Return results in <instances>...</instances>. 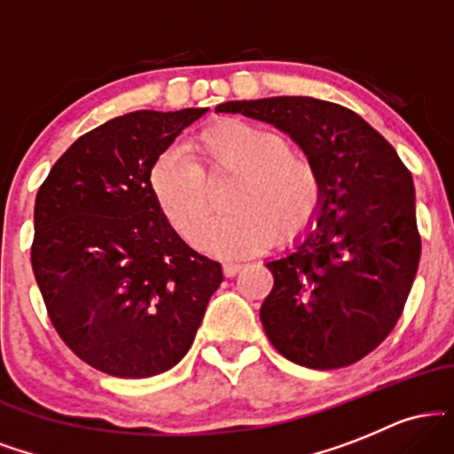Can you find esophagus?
I'll list each match as a JSON object with an SVG mask.
<instances>
[{"instance_id": "esophagus-1", "label": "esophagus", "mask_w": 454, "mask_h": 454, "mask_svg": "<svg viewBox=\"0 0 454 454\" xmlns=\"http://www.w3.org/2000/svg\"><path fill=\"white\" fill-rule=\"evenodd\" d=\"M222 270H223V275H226V278H234V275H237L239 270H241V264H237V262H223Z\"/></svg>"}]
</instances>
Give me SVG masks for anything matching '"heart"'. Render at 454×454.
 <instances>
[{"mask_svg": "<svg viewBox=\"0 0 454 454\" xmlns=\"http://www.w3.org/2000/svg\"><path fill=\"white\" fill-rule=\"evenodd\" d=\"M192 161L164 151L149 170V190L168 226L192 239L209 213L206 179L232 175L226 207L196 234V247L220 258H245L270 243L293 241L322 205V175L314 158L279 132L241 117H222L187 143Z\"/></svg>", "mask_w": 454, "mask_h": 454, "instance_id": "heart-1", "label": "heart"}]
</instances>
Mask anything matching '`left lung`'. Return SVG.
Listing matches in <instances>:
<instances>
[{
	"instance_id": "1",
	"label": "left lung",
	"mask_w": 454,
	"mask_h": 454,
	"mask_svg": "<svg viewBox=\"0 0 454 454\" xmlns=\"http://www.w3.org/2000/svg\"><path fill=\"white\" fill-rule=\"evenodd\" d=\"M215 113L267 121L314 158L322 205L294 249L269 260L260 320L281 356L309 369L361 361L397 325L420 260L414 184L363 117L305 96L223 102Z\"/></svg>"
}]
</instances>
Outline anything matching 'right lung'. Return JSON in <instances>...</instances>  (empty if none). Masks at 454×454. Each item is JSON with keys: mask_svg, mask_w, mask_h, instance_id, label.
<instances>
[{"mask_svg": "<svg viewBox=\"0 0 454 454\" xmlns=\"http://www.w3.org/2000/svg\"><path fill=\"white\" fill-rule=\"evenodd\" d=\"M207 111L114 117L74 140L35 196L31 267L51 322L108 376L175 367L223 281L222 264L168 226L149 190L155 158Z\"/></svg>", "mask_w": 454, "mask_h": 454, "instance_id": "obj_1", "label": "right lung"}]
</instances>
